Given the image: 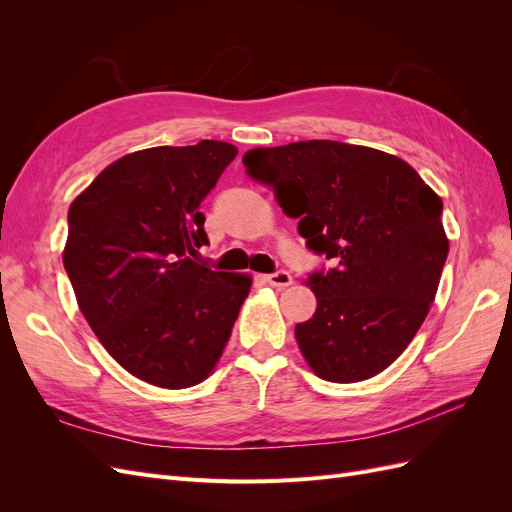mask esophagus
<instances>
[{
	"mask_svg": "<svg viewBox=\"0 0 512 512\" xmlns=\"http://www.w3.org/2000/svg\"><path fill=\"white\" fill-rule=\"evenodd\" d=\"M265 280L275 286V288H288L292 284V275L288 271H277V273H271L267 275Z\"/></svg>",
	"mask_w": 512,
	"mask_h": 512,
	"instance_id": "esophagus-1",
	"label": "esophagus"
}]
</instances>
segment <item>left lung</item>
I'll list each match as a JSON object with an SVG mask.
<instances>
[{
    "label": "left lung",
    "instance_id": "obj_1",
    "mask_svg": "<svg viewBox=\"0 0 512 512\" xmlns=\"http://www.w3.org/2000/svg\"><path fill=\"white\" fill-rule=\"evenodd\" d=\"M243 166L299 218L309 250L333 260L327 273L307 277L316 312L294 327L307 365L329 382L378 376L436 299L448 256L442 198L408 162L363 145L256 147Z\"/></svg>",
    "mask_w": 512,
    "mask_h": 512
}]
</instances>
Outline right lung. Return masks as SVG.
<instances>
[{"mask_svg": "<svg viewBox=\"0 0 512 512\" xmlns=\"http://www.w3.org/2000/svg\"><path fill=\"white\" fill-rule=\"evenodd\" d=\"M239 149L222 141L128 153L72 200L64 267L106 352L138 380L190 389L209 378L252 288L198 265L203 198Z\"/></svg>", "mask_w": 512, "mask_h": 512, "instance_id": "add662e5", "label": "right lung"}]
</instances>
